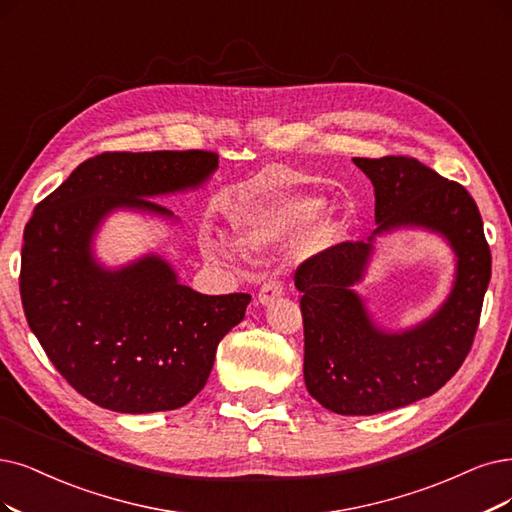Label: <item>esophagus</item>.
<instances>
[{
  "mask_svg": "<svg viewBox=\"0 0 512 512\" xmlns=\"http://www.w3.org/2000/svg\"><path fill=\"white\" fill-rule=\"evenodd\" d=\"M282 295H285V285H282V282L276 280V278L266 280L261 285V289H259V301H261V304H272L274 299H278Z\"/></svg>",
  "mask_w": 512,
  "mask_h": 512,
  "instance_id": "obj_1",
  "label": "esophagus"
}]
</instances>
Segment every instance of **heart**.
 <instances>
[{"label":"heart","instance_id":"obj_1","mask_svg":"<svg viewBox=\"0 0 512 512\" xmlns=\"http://www.w3.org/2000/svg\"><path fill=\"white\" fill-rule=\"evenodd\" d=\"M320 211L316 198L293 200H261L242 208L232 217L234 240L244 253H259L285 242L304 230ZM206 249L213 255H232V249L221 240H206Z\"/></svg>","mask_w":512,"mask_h":512}]
</instances>
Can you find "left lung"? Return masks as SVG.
I'll return each mask as SVG.
<instances>
[{
  "instance_id": "1",
  "label": "left lung",
  "mask_w": 512,
  "mask_h": 512,
  "mask_svg": "<svg viewBox=\"0 0 512 512\" xmlns=\"http://www.w3.org/2000/svg\"><path fill=\"white\" fill-rule=\"evenodd\" d=\"M354 164L373 183L380 223L373 236L424 225L443 234L458 255L456 285L445 306L401 335L377 329L352 291L371 255L369 242L333 244L297 268L308 392L333 413L373 415L434 394L462 367L477 335L491 253L477 202L458 181L409 156L354 158Z\"/></svg>"
}]
</instances>
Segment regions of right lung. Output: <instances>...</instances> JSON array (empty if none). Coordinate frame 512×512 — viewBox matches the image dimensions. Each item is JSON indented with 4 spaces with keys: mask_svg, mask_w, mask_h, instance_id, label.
<instances>
[{
    "mask_svg": "<svg viewBox=\"0 0 512 512\" xmlns=\"http://www.w3.org/2000/svg\"><path fill=\"white\" fill-rule=\"evenodd\" d=\"M215 151H105L46 196L25 225L21 287L27 323L50 363L94 405L120 413L187 405L211 375L249 293L202 295L160 257L107 272L90 257L99 221L118 206L170 215L149 196L200 185Z\"/></svg>",
    "mask_w": 512,
    "mask_h": 512,
    "instance_id": "right-lung-1",
    "label": "right lung"
}]
</instances>
